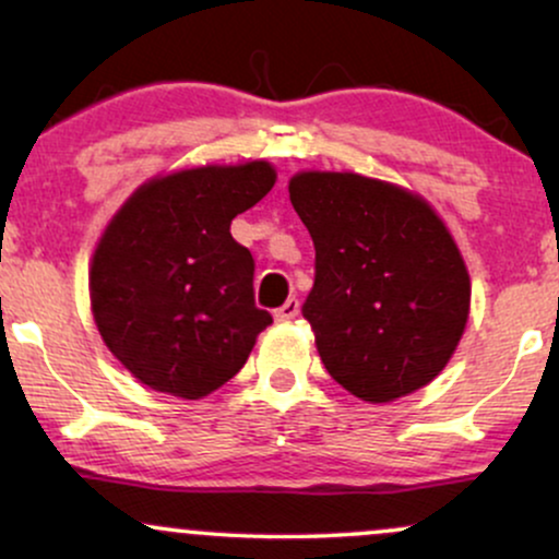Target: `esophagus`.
<instances>
[{"label":"esophagus","mask_w":559,"mask_h":559,"mask_svg":"<svg viewBox=\"0 0 559 559\" xmlns=\"http://www.w3.org/2000/svg\"><path fill=\"white\" fill-rule=\"evenodd\" d=\"M299 316V299H286L284 305L278 307V310H275V320H278V323H288V320H294Z\"/></svg>","instance_id":"1"}]
</instances>
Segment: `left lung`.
I'll list each match as a JSON object with an SVG mask.
<instances>
[{"label":"left lung","mask_w":559,"mask_h":559,"mask_svg":"<svg viewBox=\"0 0 559 559\" xmlns=\"http://www.w3.org/2000/svg\"><path fill=\"white\" fill-rule=\"evenodd\" d=\"M288 197L316 243L301 316L333 381L370 404L431 383L471 312V275L444 221L423 197L360 173H297Z\"/></svg>","instance_id":"left-lung-1"}]
</instances>
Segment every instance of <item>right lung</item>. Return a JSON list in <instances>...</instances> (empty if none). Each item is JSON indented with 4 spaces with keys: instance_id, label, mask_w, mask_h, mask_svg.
<instances>
[{
    "instance_id": "obj_1",
    "label": "right lung",
    "mask_w": 559,
    "mask_h": 559,
    "mask_svg": "<svg viewBox=\"0 0 559 559\" xmlns=\"http://www.w3.org/2000/svg\"><path fill=\"white\" fill-rule=\"evenodd\" d=\"M275 183L265 159L202 165L141 183L107 223L88 271L102 342L144 386L202 400L273 323L254 305V260L230 236Z\"/></svg>"
}]
</instances>
